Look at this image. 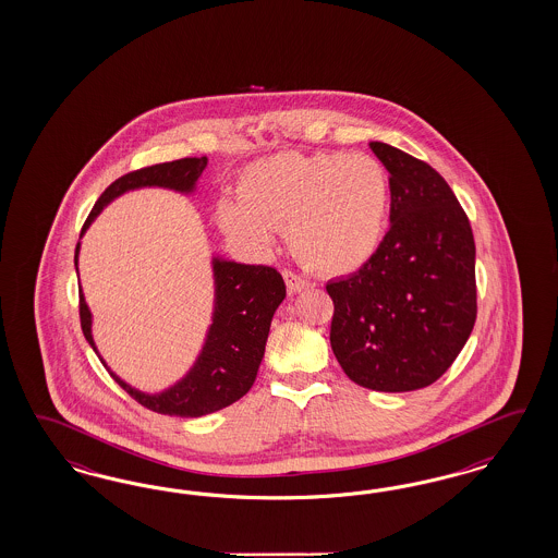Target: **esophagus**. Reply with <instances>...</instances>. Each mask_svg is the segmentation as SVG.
<instances>
[{
    "label": "esophagus",
    "mask_w": 558,
    "mask_h": 558,
    "mask_svg": "<svg viewBox=\"0 0 558 558\" xmlns=\"http://www.w3.org/2000/svg\"><path fill=\"white\" fill-rule=\"evenodd\" d=\"M284 280H287L288 292H292V294H296V292H303L308 288V282L301 278L299 274H294V271L284 270Z\"/></svg>",
    "instance_id": "1"
}]
</instances>
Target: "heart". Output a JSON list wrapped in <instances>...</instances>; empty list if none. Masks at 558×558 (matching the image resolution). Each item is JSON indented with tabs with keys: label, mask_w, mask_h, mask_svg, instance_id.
<instances>
[{
	"label": "heart",
	"mask_w": 558,
	"mask_h": 558,
	"mask_svg": "<svg viewBox=\"0 0 558 558\" xmlns=\"http://www.w3.org/2000/svg\"><path fill=\"white\" fill-rule=\"evenodd\" d=\"M241 198L219 203L220 229L268 252L288 229L292 252L313 270L343 276L376 254L389 219L385 168L362 153H278L243 171Z\"/></svg>",
	"instance_id": "b5f03b06"
}]
</instances>
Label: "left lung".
I'll use <instances>...</instances> for the list:
<instances>
[{
	"label": "left lung",
	"mask_w": 558,
	"mask_h": 558,
	"mask_svg": "<svg viewBox=\"0 0 558 558\" xmlns=\"http://www.w3.org/2000/svg\"><path fill=\"white\" fill-rule=\"evenodd\" d=\"M371 149L389 171L390 227L360 270L331 280V350L364 389L407 392L452 366L476 319L474 239L436 169L387 143Z\"/></svg>",
	"instance_id": "8db88e82"
}]
</instances>
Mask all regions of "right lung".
I'll list each match as a JSON object with an SVG mask.
<instances>
[{"label": "right lung", "instance_id": "obj_1", "mask_svg": "<svg viewBox=\"0 0 558 558\" xmlns=\"http://www.w3.org/2000/svg\"><path fill=\"white\" fill-rule=\"evenodd\" d=\"M206 157H184L178 161L157 163L151 168L136 169L112 182L104 190L85 220L82 236L89 225L122 194L141 187H168L180 194H192L203 175ZM80 247H75V270L80 259ZM215 278V306L213 323L208 325L203 350L192 368L175 385L161 392H143L126 385L119 374L108 368L92 336V313L85 303L84 290H80V319L87 343L94 348L101 364L141 405L161 415L201 417L215 413L222 407L233 405L252 389L257 368L266 352L271 317L287 296L282 276L270 266H247L213 255Z\"/></svg>", "mask_w": 558, "mask_h": 558}]
</instances>
